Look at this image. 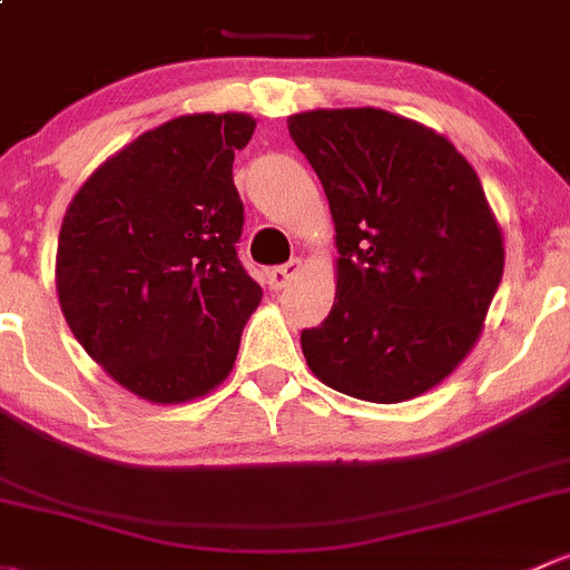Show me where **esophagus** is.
<instances>
[{"instance_id": "esophagus-1", "label": "esophagus", "mask_w": 570, "mask_h": 570, "mask_svg": "<svg viewBox=\"0 0 570 570\" xmlns=\"http://www.w3.org/2000/svg\"><path fill=\"white\" fill-rule=\"evenodd\" d=\"M298 272H302V261H287V263H283V266L268 268L266 272L268 287H272V291H283V287L291 283Z\"/></svg>"}]
</instances>
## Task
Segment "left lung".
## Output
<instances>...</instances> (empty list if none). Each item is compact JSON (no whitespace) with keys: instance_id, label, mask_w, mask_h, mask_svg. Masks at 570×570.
<instances>
[{"instance_id":"obj_1","label":"left lung","mask_w":570,"mask_h":570,"mask_svg":"<svg viewBox=\"0 0 570 570\" xmlns=\"http://www.w3.org/2000/svg\"><path fill=\"white\" fill-rule=\"evenodd\" d=\"M287 131L321 178L340 252L304 360L343 395L412 401L461 365L500 287L502 230L478 173L442 134L384 109L302 111Z\"/></svg>"}]
</instances>
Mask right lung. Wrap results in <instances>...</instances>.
<instances>
[{
	"instance_id": "add662e5",
	"label": "right lung",
	"mask_w": 570,
	"mask_h": 570,
	"mask_svg": "<svg viewBox=\"0 0 570 570\" xmlns=\"http://www.w3.org/2000/svg\"><path fill=\"white\" fill-rule=\"evenodd\" d=\"M252 134L244 111L175 117L107 158L66 210L62 315L81 348L150 403L219 386L263 298L236 252L233 158Z\"/></svg>"
}]
</instances>
